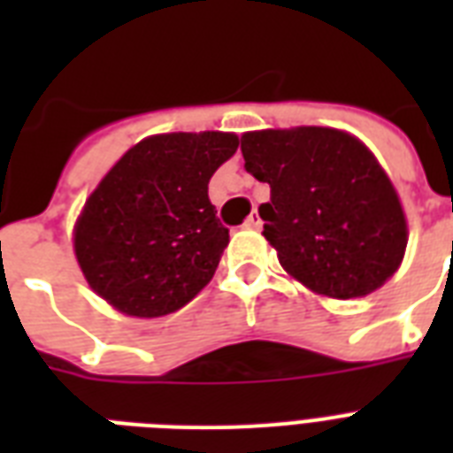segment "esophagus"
<instances>
[{
    "label": "esophagus",
    "mask_w": 453,
    "mask_h": 453,
    "mask_svg": "<svg viewBox=\"0 0 453 453\" xmlns=\"http://www.w3.org/2000/svg\"><path fill=\"white\" fill-rule=\"evenodd\" d=\"M263 226L261 216H258V211H251L249 213V219L244 220V227H249V230H258V227Z\"/></svg>",
    "instance_id": "34e87169"
}]
</instances>
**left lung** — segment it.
Listing matches in <instances>:
<instances>
[{
	"instance_id": "8db88e82",
	"label": "left lung",
	"mask_w": 453,
	"mask_h": 453,
	"mask_svg": "<svg viewBox=\"0 0 453 453\" xmlns=\"http://www.w3.org/2000/svg\"><path fill=\"white\" fill-rule=\"evenodd\" d=\"M244 169L270 185L263 234L294 280L331 298L386 284L407 249V219L390 178L357 138L326 127L249 131Z\"/></svg>"
}]
</instances>
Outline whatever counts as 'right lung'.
<instances>
[{
    "label": "right lung",
    "mask_w": 453,
    "mask_h": 453,
    "mask_svg": "<svg viewBox=\"0 0 453 453\" xmlns=\"http://www.w3.org/2000/svg\"><path fill=\"white\" fill-rule=\"evenodd\" d=\"M237 145L223 131L159 134L105 173L74 226V256L98 296L124 315L162 317L211 282L230 234L209 180Z\"/></svg>",
    "instance_id": "right-lung-1"
}]
</instances>
